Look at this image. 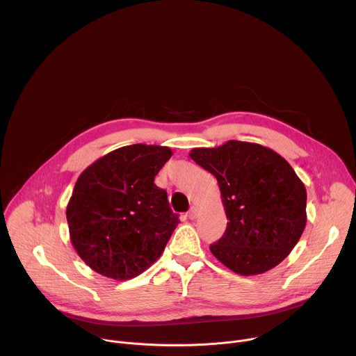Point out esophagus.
<instances>
[{
  "instance_id": "1",
  "label": "esophagus",
  "mask_w": 356,
  "mask_h": 356,
  "mask_svg": "<svg viewBox=\"0 0 356 356\" xmlns=\"http://www.w3.org/2000/svg\"><path fill=\"white\" fill-rule=\"evenodd\" d=\"M197 217V207H190V210H188V218L190 220H194Z\"/></svg>"
}]
</instances>
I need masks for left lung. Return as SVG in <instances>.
I'll use <instances>...</instances> for the list:
<instances>
[{"label": "left lung", "mask_w": 356, "mask_h": 356, "mask_svg": "<svg viewBox=\"0 0 356 356\" xmlns=\"http://www.w3.org/2000/svg\"><path fill=\"white\" fill-rule=\"evenodd\" d=\"M190 158L218 181L227 229L213 255L242 276L265 273L287 258L307 222V191L275 150L228 140L195 147Z\"/></svg>", "instance_id": "obj_1"}]
</instances>
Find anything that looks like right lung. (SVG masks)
Segmentation results:
<instances>
[{
	"mask_svg": "<svg viewBox=\"0 0 356 356\" xmlns=\"http://www.w3.org/2000/svg\"><path fill=\"white\" fill-rule=\"evenodd\" d=\"M172 150L129 145L90 165L77 179L66 217L79 257L97 273L128 280L156 262L177 227L168 193L154 180Z\"/></svg>",
	"mask_w": 356,
	"mask_h": 356,
	"instance_id": "obj_1",
	"label": "right lung"
}]
</instances>
